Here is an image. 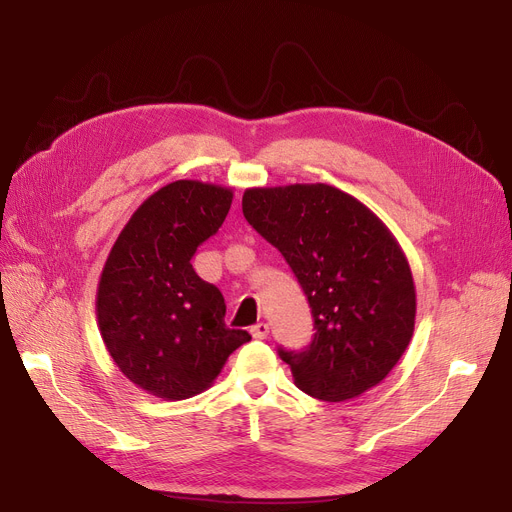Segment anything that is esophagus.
Instances as JSON below:
<instances>
[{
    "mask_svg": "<svg viewBox=\"0 0 512 512\" xmlns=\"http://www.w3.org/2000/svg\"><path fill=\"white\" fill-rule=\"evenodd\" d=\"M267 334H270V326L263 324V321H261V324H255V326L251 328V336H253L255 340H263V338H267Z\"/></svg>",
    "mask_w": 512,
    "mask_h": 512,
    "instance_id": "34e87169",
    "label": "esophagus"
}]
</instances>
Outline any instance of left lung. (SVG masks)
Returning a JSON list of instances; mask_svg holds the SVG:
<instances>
[{
    "mask_svg": "<svg viewBox=\"0 0 512 512\" xmlns=\"http://www.w3.org/2000/svg\"><path fill=\"white\" fill-rule=\"evenodd\" d=\"M242 213L282 253L311 307V344L278 348L297 388L342 402L378 386L407 351L417 311L392 232L330 184L247 188Z\"/></svg>",
    "mask_w": 512,
    "mask_h": 512,
    "instance_id": "8db88e82",
    "label": "left lung"
}]
</instances>
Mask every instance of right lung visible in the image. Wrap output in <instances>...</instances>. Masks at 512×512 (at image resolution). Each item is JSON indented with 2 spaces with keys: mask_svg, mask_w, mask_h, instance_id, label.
Here are the masks:
<instances>
[{
  "mask_svg": "<svg viewBox=\"0 0 512 512\" xmlns=\"http://www.w3.org/2000/svg\"><path fill=\"white\" fill-rule=\"evenodd\" d=\"M230 205L226 186L170 182L132 213L105 261L97 288L101 338L126 378L157 398L203 392L251 340L226 326L222 292L191 263Z\"/></svg>",
  "mask_w": 512,
  "mask_h": 512,
  "instance_id": "add662e5",
  "label": "right lung"
}]
</instances>
